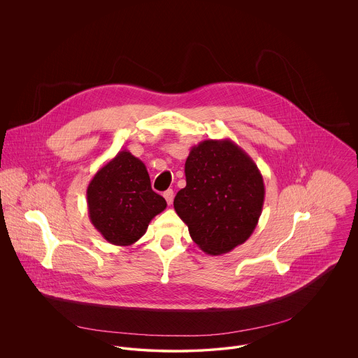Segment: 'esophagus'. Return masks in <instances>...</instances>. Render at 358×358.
<instances>
[{"mask_svg":"<svg viewBox=\"0 0 358 358\" xmlns=\"http://www.w3.org/2000/svg\"><path fill=\"white\" fill-rule=\"evenodd\" d=\"M164 199L166 200L168 205L172 204V201H173V190L168 189L166 192H164Z\"/></svg>","mask_w":358,"mask_h":358,"instance_id":"esophagus-1","label":"esophagus"}]
</instances>
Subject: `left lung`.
Segmentation results:
<instances>
[{
  "instance_id": "left-lung-1",
  "label": "left lung",
  "mask_w": 358,
  "mask_h": 358,
  "mask_svg": "<svg viewBox=\"0 0 358 358\" xmlns=\"http://www.w3.org/2000/svg\"><path fill=\"white\" fill-rule=\"evenodd\" d=\"M186 187L173 206L190 237L208 255H223L255 230L264 183L254 159L230 139L204 141L185 164Z\"/></svg>"
}]
</instances>
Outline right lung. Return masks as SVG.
<instances>
[{"label":"right lung","mask_w":358,"mask_h":358,"mask_svg":"<svg viewBox=\"0 0 358 358\" xmlns=\"http://www.w3.org/2000/svg\"><path fill=\"white\" fill-rule=\"evenodd\" d=\"M92 224L110 244L128 247L148 230L155 215L166 208L152 189L145 164L121 150L95 173L87 189Z\"/></svg>","instance_id":"right-lung-1"}]
</instances>
